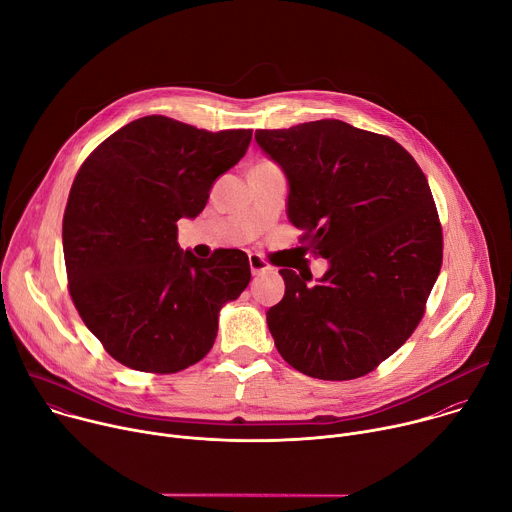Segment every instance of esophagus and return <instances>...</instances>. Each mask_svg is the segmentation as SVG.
<instances>
[{"label": "esophagus", "mask_w": 512, "mask_h": 512, "mask_svg": "<svg viewBox=\"0 0 512 512\" xmlns=\"http://www.w3.org/2000/svg\"><path fill=\"white\" fill-rule=\"evenodd\" d=\"M249 267H251L253 275H259V273L271 269V265L261 255H249Z\"/></svg>", "instance_id": "obj_1"}]
</instances>
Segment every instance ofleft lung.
I'll use <instances>...</instances> for the list:
<instances>
[{
  "instance_id": "8db88e82",
  "label": "left lung",
  "mask_w": 512,
  "mask_h": 512,
  "mask_svg": "<svg viewBox=\"0 0 512 512\" xmlns=\"http://www.w3.org/2000/svg\"><path fill=\"white\" fill-rule=\"evenodd\" d=\"M287 178V218L328 261L316 285L279 269L267 326L283 360L322 381L371 373L415 330L442 267L429 184L397 141L338 119L259 129Z\"/></svg>"
}]
</instances>
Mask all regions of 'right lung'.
I'll return each instance as SVG.
<instances>
[{
    "mask_svg": "<svg viewBox=\"0 0 512 512\" xmlns=\"http://www.w3.org/2000/svg\"><path fill=\"white\" fill-rule=\"evenodd\" d=\"M251 133L148 115L107 137L72 182L62 221L70 296L125 367L178 373L198 362L214 344L223 306L249 285L243 251L198 259L180 249L176 223L202 212Z\"/></svg>",
    "mask_w": 512,
    "mask_h": 512,
    "instance_id": "obj_1",
    "label": "right lung"
}]
</instances>
